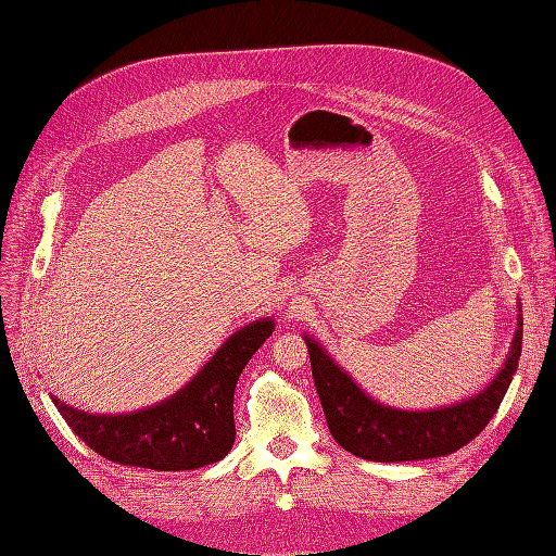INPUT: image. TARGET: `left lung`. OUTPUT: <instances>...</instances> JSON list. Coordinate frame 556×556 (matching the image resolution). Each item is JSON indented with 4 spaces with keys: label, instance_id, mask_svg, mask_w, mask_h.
<instances>
[{
    "label": "left lung",
    "instance_id": "left-lung-1",
    "mask_svg": "<svg viewBox=\"0 0 556 556\" xmlns=\"http://www.w3.org/2000/svg\"><path fill=\"white\" fill-rule=\"evenodd\" d=\"M521 311V308H519ZM313 380L333 441L368 462H415L457 452L486 427L506 396L521 357V315L508 357L473 396L429 410H403L368 396L341 364L304 333Z\"/></svg>",
    "mask_w": 556,
    "mask_h": 556
}]
</instances>
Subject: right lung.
<instances>
[{
    "label": "right lung",
    "mask_w": 556,
    "mask_h": 556,
    "mask_svg": "<svg viewBox=\"0 0 556 556\" xmlns=\"http://www.w3.org/2000/svg\"><path fill=\"white\" fill-rule=\"evenodd\" d=\"M274 329V319L262 317L233 331L188 384L141 410L102 415L50 399L78 439L115 464L153 470L208 466L225 459L237 439L233 390Z\"/></svg>",
    "instance_id": "add662e5"
}]
</instances>
